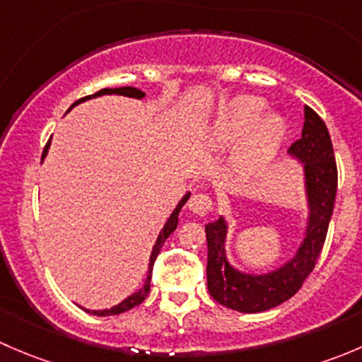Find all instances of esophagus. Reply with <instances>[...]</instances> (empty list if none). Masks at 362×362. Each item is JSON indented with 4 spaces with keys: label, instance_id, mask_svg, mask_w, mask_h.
Returning <instances> with one entry per match:
<instances>
[{
    "label": "esophagus",
    "instance_id": "esophagus-1",
    "mask_svg": "<svg viewBox=\"0 0 362 362\" xmlns=\"http://www.w3.org/2000/svg\"><path fill=\"white\" fill-rule=\"evenodd\" d=\"M214 199H211V196L208 194H203V192H198V194L192 196L191 199H189V208H191V211H194L196 215H199V217H204V215L210 214L211 210H214Z\"/></svg>",
    "mask_w": 362,
    "mask_h": 362
}]
</instances>
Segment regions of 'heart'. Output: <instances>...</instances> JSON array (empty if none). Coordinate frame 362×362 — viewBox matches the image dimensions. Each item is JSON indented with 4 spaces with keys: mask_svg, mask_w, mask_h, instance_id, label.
I'll return each mask as SVG.
<instances>
[{
    "mask_svg": "<svg viewBox=\"0 0 362 362\" xmlns=\"http://www.w3.org/2000/svg\"><path fill=\"white\" fill-rule=\"evenodd\" d=\"M266 103L257 96H236L215 119L211 138L218 147H229L240 137L233 164L236 171L252 175L268 166L286 136V122L275 113L262 115Z\"/></svg>",
    "mask_w": 362,
    "mask_h": 362,
    "instance_id": "heart-1",
    "label": "heart"
}]
</instances>
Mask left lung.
I'll use <instances>...</instances> for the list:
<instances>
[{
  "label": "left lung",
  "mask_w": 362,
  "mask_h": 362,
  "mask_svg": "<svg viewBox=\"0 0 362 362\" xmlns=\"http://www.w3.org/2000/svg\"><path fill=\"white\" fill-rule=\"evenodd\" d=\"M289 154L305 163L306 196L310 217L305 240L289 262L268 275H247L231 268L226 257L228 224L222 217L204 228L208 243L206 280L211 298L242 313H259L287 301L298 293L313 272L326 242L338 187V170L333 144L324 120L305 107L301 138Z\"/></svg>",
  "instance_id": "1"
}]
</instances>
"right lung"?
<instances>
[{"mask_svg":"<svg viewBox=\"0 0 362 362\" xmlns=\"http://www.w3.org/2000/svg\"><path fill=\"white\" fill-rule=\"evenodd\" d=\"M103 94H120V96L136 98V100H140V98L145 96V93H141V90L136 89V87H117V89H101V90H98L96 94H93V96H86V98H82V100L75 101V103L71 105V108L75 107V105L82 103V101L90 100V98H96V96H103ZM49 147H50V140L47 141L45 148H43L42 160H43V158H45V156H47V152H49ZM187 199H189V194H185L184 198H182V202L177 204V208H175V210H173V214L170 215V218H168V221H166V224H164V228L160 229L158 240H156V245H154V249H152V254H151V262H148V275H147V280H145V286L141 287V289L138 291V293L131 294L129 298H126L122 303H119V305L113 306V308H110V310H86V308H83V310H86V312L93 313V315H100V317L119 315V313L127 312V310L134 308V306H138V305H140V303H144V299L147 298L148 293H151V276H152V268H154L156 257H158L160 247H163V243L166 242L168 236H170L171 233L175 231V228H177V224H178V211L182 210V206H184Z\"/></svg>","mask_w":362,"mask_h":362,"instance_id":"obj_1","label":"right lung"}]
</instances>
